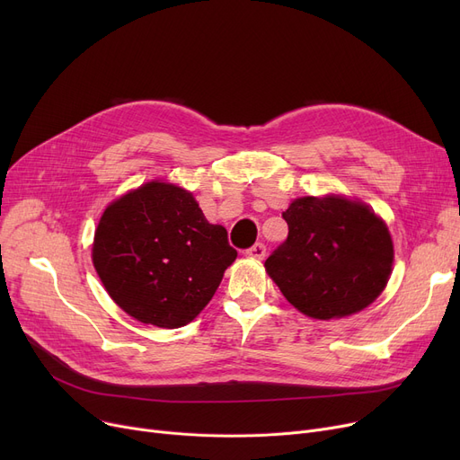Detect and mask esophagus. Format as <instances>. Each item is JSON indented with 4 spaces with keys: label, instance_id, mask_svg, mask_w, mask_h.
<instances>
[{
    "label": "esophagus",
    "instance_id": "34e87169",
    "mask_svg": "<svg viewBox=\"0 0 460 460\" xmlns=\"http://www.w3.org/2000/svg\"><path fill=\"white\" fill-rule=\"evenodd\" d=\"M246 255L252 259H264V255H267V246H264L262 243H257L246 250Z\"/></svg>",
    "mask_w": 460,
    "mask_h": 460
}]
</instances>
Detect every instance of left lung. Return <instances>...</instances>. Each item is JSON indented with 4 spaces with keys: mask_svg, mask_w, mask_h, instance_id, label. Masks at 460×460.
I'll return each instance as SVG.
<instances>
[{
    "mask_svg": "<svg viewBox=\"0 0 460 460\" xmlns=\"http://www.w3.org/2000/svg\"><path fill=\"white\" fill-rule=\"evenodd\" d=\"M285 243L264 262L283 296L311 319H341L376 300L394 243L367 205L341 196L298 198L283 212Z\"/></svg>",
    "mask_w": 460,
    "mask_h": 460,
    "instance_id": "1",
    "label": "left lung"
}]
</instances>
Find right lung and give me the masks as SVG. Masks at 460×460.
<instances>
[{
  "instance_id": "1",
  "label": "right lung",
  "mask_w": 460,
  "mask_h": 460,
  "mask_svg": "<svg viewBox=\"0 0 460 460\" xmlns=\"http://www.w3.org/2000/svg\"><path fill=\"white\" fill-rule=\"evenodd\" d=\"M234 259L226 227L208 224L191 193L169 182L125 193L94 231L93 264L108 295L158 328L196 319Z\"/></svg>"
}]
</instances>
